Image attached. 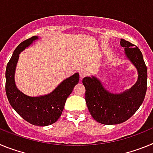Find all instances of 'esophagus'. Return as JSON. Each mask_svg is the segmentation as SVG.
Masks as SVG:
<instances>
[{
    "mask_svg": "<svg viewBox=\"0 0 153 153\" xmlns=\"http://www.w3.org/2000/svg\"><path fill=\"white\" fill-rule=\"evenodd\" d=\"M87 75H88V73L86 72V71H81V72L79 73V76H80L81 78L85 77V76H86Z\"/></svg>",
    "mask_w": 153,
    "mask_h": 153,
    "instance_id": "34e87169",
    "label": "esophagus"
}]
</instances>
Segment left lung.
I'll return each mask as SVG.
<instances>
[{"instance_id": "8db88e82", "label": "left lung", "mask_w": 153, "mask_h": 153, "mask_svg": "<svg viewBox=\"0 0 153 153\" xmlns=\"http://www.w3.org/2000/svg\"><path fill=\"white\" fill-rule=\"evenodd\" d=\"M126 57L138 70V79L129 90L121 93H111L104 88L95 76L85 77V100L93 118L105 125L120 124L129 120L140 108L147 90V67L140 50L130 42L121 39Z\"/></svg>"}]
</instances>
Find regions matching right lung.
I'll use <instances>...</instances> for the list:
<instances>
[{"label":"right lung","instance_id":"add662e5","mask_svg":"<svg viewBox=\"0 0 153 153\" xmlns=\"http://www.w3.org/2000/svg\"><path fill=\"white\" fill-rule=\"evenodd\" d=\"M38 39L36 36L21 42L13 51L6 68L5 90L9 102L13 109L24 120L35 126H46L54 123L61 116L67 97L72 93L74 86L79 83V74L63 80L51 93L40 97L27 96L17 88L14 74L19 54L33 41Z\"/></svg>","mask_w":153,"mask_h":153}]
</instances>
